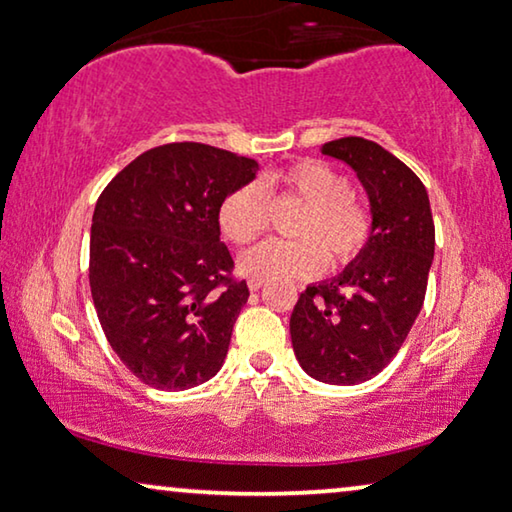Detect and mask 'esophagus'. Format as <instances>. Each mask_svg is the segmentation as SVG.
I'll return each instance as SVG.
<instances>
[{
    "label": "esophagus",
    "instance_id": "34e87169",
    "mask_svg": "<svg viewBox=\"0 0 512 512\" xmlns=\"http://www.w3.org/2000/svg\"><path fill=\"white\" fill-rule=\"evenodd\" d=\"M264 285V281H257V278H250L248 281V288H250V292H257Z\"/></svg>",
    "mask_w": 512,
    "mask_h": 512
}]
</instances>
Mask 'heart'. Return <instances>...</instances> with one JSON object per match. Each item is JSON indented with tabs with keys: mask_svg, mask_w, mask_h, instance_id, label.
Listing matches in <instances>:
<instances>
[{
	"mask_svg": "<svg viewBox=\"0 0 512 512\" xmlns=\"http://www.w3.org/2000/svg\"><path fill=\"white\" fill-rule=\"evenodd\" d=\"M271 185L304 203L295 224L297 241H264L243 252L238 271L257 281H295L313 278L325 267H344L356 260L370 238V215L353 199L351 180L325 161L292 163ZM267 192L257 182L236 187L220 206V229L227 241L248 245L267 229Z\"/></svg>",
	"mask_w": 512,
	"mask_h": 512,
	"instance_id": "obj_1",
	"label": "heart"
}]
</instances>
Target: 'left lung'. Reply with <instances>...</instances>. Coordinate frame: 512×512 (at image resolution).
Instances as JSON below:
<instances>
[{
	"instance_id": "obj_1",
	"label": "left lung",
	"mask_w": 512,
	"mask_h": 512,
	"mask_svg": "<svg viewBox=\"0 0 512 512\" xmlns=\"http://www.w3.org/2000/svg\"><path fill=\"white\" fill-rule=\"evenodd\" d=\"M320 152L356 170L372 229L342 274L299 295L290 337L309 377L351 386L384 370L412 330L426 297L435 224L424 182L377 142L351 135Z\"/></svg>"
}]
</instances>
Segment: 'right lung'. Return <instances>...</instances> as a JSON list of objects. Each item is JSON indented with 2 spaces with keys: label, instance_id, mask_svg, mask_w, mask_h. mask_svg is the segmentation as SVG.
Returning a JSON list of instances; mask_svg holds the SVG:
<instances>
[{
  "label": "right lung",
  "instance_id": "right-lung-1",
  "mask_svg": "<svg viewBox=\"0 0 512 512\" xmlns=\"http://www.w3.org/2000/svg\"><path fill=\"white\" fill-rule=\"evenodd\" d=\"M257 161L170 142L128 163L93 210L88 281L109 346L147 386L185 391L220 372L248 302L220 241V206Z\"/></svg>",
  "mask_w": 512,
  "mask_h": 512
}]
</instances>
